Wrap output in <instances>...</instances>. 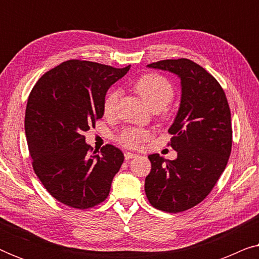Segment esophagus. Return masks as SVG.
Returning a JSON list of instances; mask_svg holds the SVG:
<instances>
[{
    "instance_id": "1",
    "label": "esophagus",
    "mask_w": 259,
    "mask_h": 259,
    "mask_svg": "<svg viewBox=\"0 0 259 259\" xmlns=\"http://www.w3.org/2000/svg\"><path fill=\"white\" fill-rule=\"evenodd\" d=\"M134 157H137V154L132 153V152H126V153H125V159H126V160H130V159H132Z\"/></svg>"
}]
</instances>
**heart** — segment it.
<instances>
[{
  "instance_id": "obj_1",
  "label": "heart",
  "mask_w": 259,
  "mask_h": 259,
  "mask_svg": "<svg viewBox=\"0 0 259 259\" xmlns=\"http://www.w3.org/2000/svg\"><path fill=\"white\" fill-rule=\"evenodd\" d=\"M134 88L139 93L145 104L151 109H164L175 97L173 86L165 77L155 74L141 76L134 83ZM119 91L113 90L106 95L104 100V113L106 115H111L115 111V106L119 100ZM150 138V132L144 128L128 127L122 130L118 134L116 140L122 146L128 148H139L145 141Z\"/></svg>"
}]
</instances>
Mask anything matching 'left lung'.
Instances as JSON below:
<instances>
[{"instance_id": "8db88e82", "label": "left lung", "mask_w": 259, "mask_h": 259, "mask_svg": "<svg viewBox=\"0 0 259 259\" xmlns=\"http://www.w3.org/2000/svg\"><path fill=\"white\" fill-rule=\"evenodd\" d=\"M148 68L167 70L180 79L182 99L168 128L175 160L150 154L145 192L152 206L177 213L196 206L213 189L232 146L231 113L218 81L189 59L162 60Z\"/></svg>"}]
</instances>
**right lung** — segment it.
<instances>
[{"label": "right lung", "mask_w": 259, "mask_h": 259, "mask_svg": "<svg viewBox=\"0 0 259 259\" xmlns=\"http://www.w3.org/2000/svg\"><path fill=\"white\" fill-rule=\"evenodd\" d=\"M130 67L69 60L44 74L31 90L24 116L28 148L35 175L60 203L83 210L109 194L122 152L106 145L98 154L83 133L102 118L108 88Z\"/></svg>", "instance_id": "obj_1"}]
</instances>
